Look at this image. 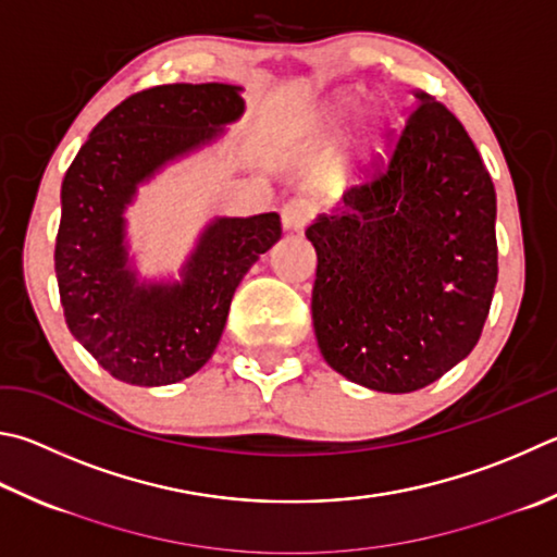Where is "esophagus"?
Wrapping results in <instances>:
<instances>
[{
  "instance_id": "34e87169",
  "label": "esophagus",
  "mask_w": 557,
  "mask_h": 557,
  "mask_svg": "<svg viewBox=\"0 0 557 557\" xmlns=\"http://www.w3.org/2000/svg\"><path fill=\"white\" fill-rule=\"evenodd\" d=\"M313 216V205L309 199H289L285 207H282V226L287 231H301L307 224L309 219Z\"/></svg>"
}]
</instances>
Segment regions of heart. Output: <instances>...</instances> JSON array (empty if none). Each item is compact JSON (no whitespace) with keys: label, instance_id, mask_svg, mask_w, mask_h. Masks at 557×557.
Masks as SVG:
<instances>
[{"label":"heart","instance_id":"obj_1","mask_svg":"<svg viewBox=\"0 0 557 557\" xmlns=\"http://www.w3.org/2000/svg\"><path fill=\"white\" fill-rule=\"evenodd\" d=\"M356 107H358V97L352 92L336 95L333 99H329L326 107H323V119H326V124L331 128H341L350 119L352 111H356ZM370 134L375 136V128H370Z\"/></svg>","mask_w":557,"mask_h":557}]
</instances>
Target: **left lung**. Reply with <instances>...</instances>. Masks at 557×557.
Masks as SVG:
<instances>
[{
  "label": "left lung",
  "mask_w": 557,
  "mask_h": 557,
  "mask_svg": "<svg viewBox=\"0 0 557 557\" xmlns=\"http://www.w3.org/2000/svg\"><path fill=\"white\" fill-rule=\"evenodd\" d=\"M387 165L307 228L311 319L343 377L417 392L478 346L497 285V195L472 138L426 92Z\"/></svg>",
  "instance_id": "left-lung-1"
}]
</instances>
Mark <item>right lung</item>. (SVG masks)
<instances>
[{
  "instance_id": "add662e5",
  "label": "right lung",
  "mask_w": 557,
  "mask_h": 557,
  "mask_svg": "<svg viewBox=\"0 0 557 557\" xmlns=\"http://www.w3.org/2000/svg\"><path fill=\"white\" fill-rule=\"evenodd\" d=\"M244 87L160 85L131 95L92 128L60 187L55 277L65 323L111 377L163 387L214 356L234 292L282 236L280 214L214 216L180 280H146L128 252L138 187L207 148L244 116Z\"/></svg>"
}]
</instances>
